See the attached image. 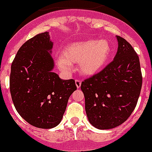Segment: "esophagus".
<instances>
[{
  "mask_svg": "<svg viewBox=\"0 0 152 152\" xmlns=\"http://www.w3.org/2000/svg\"><path fill=\"white\" fill-rule=\"evenodd\" d=\"M81 83H82V81L81 80H78V79H76L75 80V84H76V87L78 88H79L81 87Z\"/></svg>",
  "mask_w": 152,
  "mask_h": 152,
  "instance_id": "esophagus-1",
  "label": "esophagus"
}]
</instances>
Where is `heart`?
Here are the masks:
<instances>
[{"label": "heart", "instance_id": "obj_1", "mask_svg": "<svg viewBox=\"0 0 152 152\" xmlns=\"http://www.w3.org/2000/svg\"><path fill=\"white\" fill-rule=\"evenodd\" d=\"M111 46L106 40L89 39L69 44L63 50V56L57 60L61 70L69 72L72 64H78L79 71L85 76L97 74L108 62Z\"/></svg>", "mask_w": 152, "mask_h": 152}]
</instances>
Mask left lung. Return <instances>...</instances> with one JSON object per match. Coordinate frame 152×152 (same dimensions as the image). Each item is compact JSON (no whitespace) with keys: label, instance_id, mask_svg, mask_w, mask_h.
<instances>
[{"label":"left lung","instance_id":"left-lung-1","mask_svg":"<svg viewBox=\"0 0 152 152\" xmlns=\"http://www.w3.org/2000/svg\"><path fill=\"white\" fill-rule=\"evenodd\" d=\"M116 37L118 50L112 62L81 84L88 121L99 129H114L129 119L142 83L137 54L124 38Z\"/></svg>","mask_w":152,"mask_h":152}]
</instances>
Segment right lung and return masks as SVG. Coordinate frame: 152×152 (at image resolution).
Here are the masks:
<instances>
[{
  "mask_svg": "<svg viewBox=\"0 0 152 152\" xmlns=\"http://www.w3.org/2000/svg\"><path fill=\"white\" fill-rule=\"evenodd\" d=\"M53 42L48 32L28 40L11 64L10 89L20 116L31 125L52 129L61 123L68 101L77 87L52 72Z\"/></svg>",
  "mask_w": 152,
  "mask_h": 152,
  "instance_id": "add662e5",
  "label": "right lung"
}]
</instances>
